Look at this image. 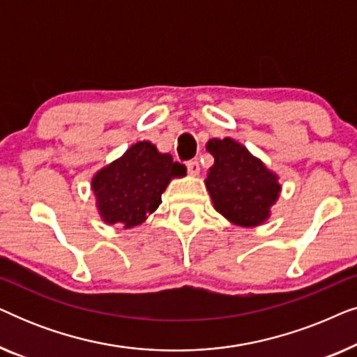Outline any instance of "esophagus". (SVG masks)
<instances>
[{
	"instance_id": "obj_1",
	"label": "esophagus",
	"mask_w": 357,
	"mask_h": 357,
	"mask_svg": "<svg viewBox=\"0 0 357 357\" xmlns=\"http://www.w3.org/2000/svg\"><path fill=\"white\" fill-rule=\"evenodd\" d=\"M187 170H188V174L197 175L199 172V162H198V160L197 159L188 160V162H187Z\"/></svg>"
}]
</instances>
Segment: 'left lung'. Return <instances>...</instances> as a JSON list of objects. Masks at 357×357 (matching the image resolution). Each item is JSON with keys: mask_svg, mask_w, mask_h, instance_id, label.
Returning <instances> with one entry per match:
<instances>
[{"mask_svg": "<svg viewBox=\"0 0 357 357\" xmlns=\"http://www.w3.org/2000/svg\"><path fill=\"white\" fill-rule=\"evenodd\" d=\"M214 155L206 188L214 208L238 226H257L270 214L280 193L278 177L231 138L208 141Z\"/></svg>", "mask_w": 357, "mask_h": 357, "instance_id": "8db88e82", "label": "left lung"}]
</instances>
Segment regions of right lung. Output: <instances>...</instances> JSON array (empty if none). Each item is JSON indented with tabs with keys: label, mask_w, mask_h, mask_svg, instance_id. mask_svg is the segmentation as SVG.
I'll use <instances>...</instances> for the list:
<instances>
[{
	"label": "right lung",
	"mask_w": 357,
	"mask_h": 357,
	"mask_svg": "<svg viewBox=\"0 0 357 357\" xmlns=\"http://www.w3.org/2000/svg\"><path fill=\"white\" fill-rule=\"evenodd\" d=\"M187 174L170 154H160L149 141L136 143L92 178L100 216L105 222L133 227L162 203L165 187Z\"/></svg>",
	"instance_id": "obj_1"
}]
</instances>
